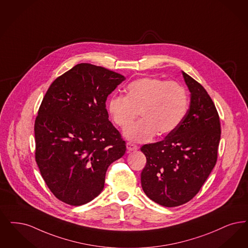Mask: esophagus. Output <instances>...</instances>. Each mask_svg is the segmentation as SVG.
<instances>
[{
  "label": "esophagus",
  "mask_w": 248,
  "mask_h": 248,
  "mask_svg": "<svg viewBox=\"0 0 248 248\" xmlns=\"http://www.w3.org/2000/svg\"><path fill=\"white\" fill-rule=\"evenodd\" d=\"M126 149H127V150H128L129 152H130V151H135V150H138V149H139V147H138L137 145H135L134 143L128 142V143L126 144Z\"/></svg>",
  "instance_id": "obj_1"
}]
</instances>
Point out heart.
Segmentation results:
<instances>
[{"instance_id":"1","label":"heart","mask_w":248,"mask_h":248,"mask_svg":"<svg viewBox=\"0 0 248 248\" xmlns=\"http://www.w3.org/2000/svg\"><path fill=\"white\" fill-rule=\"evenodd\" d=\"M125 91V97L109 99L108 110L121 128L128 126L140 111L143 119L124 130L125 138L132 141H149L157 132L159 136L168 135L178 127L187 111V91L175 81L142 78L131 82Z\"/></svg>"}]
</instances>
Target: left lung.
Masks as SVG:
<instances>
[{
  "label": "left lung",
  "mask_w": 248,
  "mask_h": 248,
  "mask_svg": "<svg viewBox=\"0 0 248 248\" xmlns=\"http://www.w3.org/2000/svg\"><path fill=\"white\" fill-rule=\"evenodd\" d=\"M182 73L191 92L186 116L162 141L140 149L147 158L142 188L151 200L168 208L188 202L199 192L216 165L221 133L218 111L207 90Z\"/></svg>",
  "instance_id": "8db88e82"
}]
</instances>
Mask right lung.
Here are the masks:
<instances>
[{"label": "right lung", "mask_w": 248, "mask_h": 248, "mask_svg": "<svg viewBox=\"0 0 248 248\" xmlns=\"http://www.w3.org/2000/svg\"><path fill=\"white\" fill-rule=\"evenodd\" d=\"M125 78L78 63L54 80L35 120V159L50 192L71 206L98 197L125 141L109 121L106 100Z\"/></svg>", "instance_id": "right-lung-1"}]
</instances>
